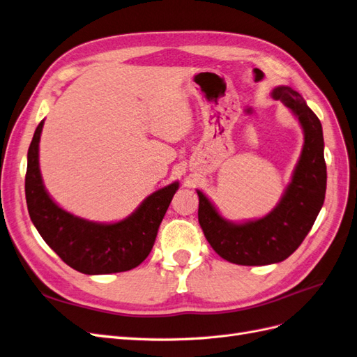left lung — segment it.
Wrapping results in <instances>:
<instances>
[{"label": "left lung", "mask_w": 357, "mask_h": 357, "mask_svg": "<svg viewBox=\"0 0 357 357\" xmlns=\"http://www.w3.org/2000/svg\"><path fill=\"white\" fill-rule=\"evenodd\" d=\"M272 97L293 110L305 135L299 162L278 206L260 220L233 224L224 220L209 199L197 190L199 224L205 238L220 257L243 266H263L291 256L311 230L326 195L320 119L302 96L289 86L275 88Z\"/></svg>", "instance_id": "left-lung-1"}]
</instances>
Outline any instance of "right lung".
I'll return each mask as SVG.
<instances>
[{
	"label": "right lung",
	"instance_id": "obj_1",
	"mask_svg": "<svg viewBox=\"0 0 357 357\" xmlns=\"http://www.w3.org/2000/svg\"><path fill=\"white\" fill-rule=\"evenodd\" d=\"M45 121L36 128L28 149L25 197L36 229L64 263L86 275L130 271L154 247L158 227L179 184L148 196L136 212L114 224H98L71 215L49 197L38 169V142Z\"/></svg>",
	"mask_w": 357,
	"mask_h": 357
}]
</instances>
